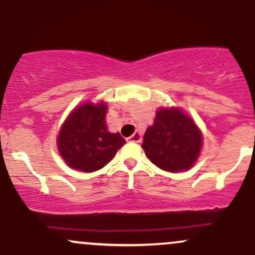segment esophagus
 <instances>
[{
	"instance_id": "esophagus-1",
	"label": "esophagus",
	"mask_w": 255,
	"mask_h": 255,
	"mask_svg": "<svg viewBox=\"0 0 255 255\" xmlns=\"http://www.w3.org/2000/svg\"><path fill=\"white\" fill-rule=\"evenodd\" d=\"M127 141L129 142H140L141 141V135H140L139 131H135V133L133 134V135L127 137Z\"/></svg>"
}]
</instances>
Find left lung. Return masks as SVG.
<instances>
[{
  "label": "left lung",
  "instance_id": "left-lung-1",
  "mask_svg": "<svg viewBox=\"0 0 255 255\" xmlns=\"http://www.w3.org/2000/svg\"><path fill=\"white\" fill-rule=\"evenodd\" d=\"M201 144V133L192 119L176 108H163L157 110L153 125L146 129L141 147L158 168L177 172L194 164Z\"/></svg>",
  "mask_w": 255,
  "mask_h": 255
}]
</instances>
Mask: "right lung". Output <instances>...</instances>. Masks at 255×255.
I'll list each match as a JSON object with an SVG mask.
<instances>
[{
  "label": "right lung",
  "instance_id": "obj_1",
  "mask_svg": "<svg viewBox=\"0 0 255 255\" xmlns=\"http://www.w3.org/2000/svg\"><path fill=\"white\" fill-rule=\"evenodd\" d=\"M108 107L86 103L75 108L57 139L61 156L71 168L92 172L103 168L126 144L120 133H109L105 124Z\"/></svg>",
  "mask_w": 255,
  "mask_h": 255
}]
</instances>
